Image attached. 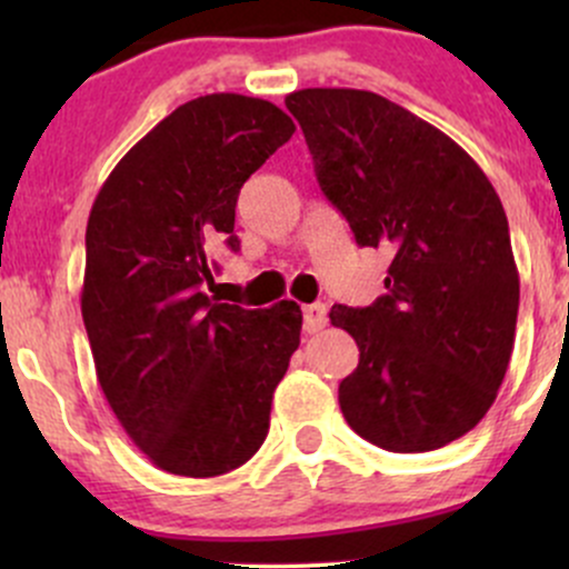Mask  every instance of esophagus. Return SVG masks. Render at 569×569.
<instances>
[{
	"label": "esophagus",
	"mask_w": 569,
	"mask_h": 569,
	"mask_svg": "<svg viewBox=\"0 0 569 569\" xmlns=\"http://www.w3.org/2000/svg\"><path fill=\"white\" fill-rule=\"evenodd\" d=\"M305 316V331L307 335H316V331H321L326 323H329V310H326V305L316 302V305H307L302 310Z\"/></svg>",
	"instance_id": "obj_1"
}]
</instances>
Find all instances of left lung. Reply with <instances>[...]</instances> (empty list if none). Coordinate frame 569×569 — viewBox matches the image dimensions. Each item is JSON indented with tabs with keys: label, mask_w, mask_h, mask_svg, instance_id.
<instances>
[{
	"label": "left lung",
	"mask_w": 569,
	"mask_h": 569,
	"mask_svg": "<svg viewBox=\"0 0 569 569\" xmlns=\"http://www.w3.org/2000/svg\"><path fill=\"white\" fill-rule=\"evenodd\" d=\"M286 109L356 243L396 251L375 305L329 312L361 350L339 409L388 452L447 447L511 361L519 272L498 192L447 133L369 90H297Z\"/></svg>",
	"instance_id": "obj_1"
}]
</instances>
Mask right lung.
I'll return each instance as SVG.
<instances>
[{"label":"right lung","instance_id":"add662e5","mask_svg":"<svg viewBox=\"0 0 569 569\" xmlns=\"http://www.w3.org/2000/svg\"><path fill=\"white\" fill-rule=\"evenodd\" d=\"M276 103H181L114 166L84 232L82 321L109 407L154 466L208 479L251 460L302 310L213 302L208 243L232 251L240 187L293 133Z\"/></svg>","mask_w":569,"mask_h":569}]
</instances>
